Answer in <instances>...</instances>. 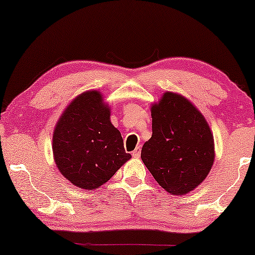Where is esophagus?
Segmentation results:
<instances>
[{
    "label": "esophagus",
    "mask_w": 255,
    "mask_h": 255,
    "mask_svg": "<svg viewBox=\"0 0 255 255\" xmlns=\"http://www.w3.org/2000/svg\"><path fill=\"white\" fill-rule=\"evenodd\" d=\"M140 152H141L140 147H137L133 152H132V156H133V158H139V156H140Z\"/></svg>",
    "instance_id": "obj_1"
}]
</instances>
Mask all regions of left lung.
<instances>
[{
  "mask_svg": "<svg viewBox=\"0 0 255 255\" xmlns=\"http://www.w3.org/2000/svg\"><path fill=\"white\" fill-rule=\"evenodd\" d=\"M152 137L141 160L154 180L172 195H186L203 182L215 161L214 134L187 97L163 93L151 107Z\"/></svg>",
  "mask_w": 255,
  "mask_h": 255,
  "instance_id": "8db88e82",
  "label": "left lung"
}]
</instances>
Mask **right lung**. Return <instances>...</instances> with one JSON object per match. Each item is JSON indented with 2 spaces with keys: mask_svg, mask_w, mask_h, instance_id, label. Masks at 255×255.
Returning <instances> with one entry per match:
<instances>
[{
  "mask_svg": "<svg viewBox=\"0 0 255 255\" xmlns=\"http://www.w3.org/2000/svg\"><path fill=\"white\" fill-rule=\"evenodd\" d=\"M110 114L102 93L87 90L68 104L55 124L52 140L55 166L81 189L101 187L131 159Z\"/></svg>",
  "mask_w": 255,
  "mask_h": 255,
  "instance_id": "add662e5",
  "label": "right lung"
}]
</instances>
